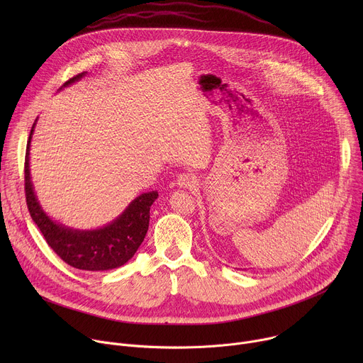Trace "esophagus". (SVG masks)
I'll return each instance as SVG.
<instances>
[{
  "label": "esophagus",
  "mask_w": 363,
  "mask_h": 363,
  "mask_svg": "<svg viewBox=\"0 0 363 363\" xmlns=\"http://www.w3.org/2000/svg\"><path fill=\"white\" fill-rule=\"evenodd\" d=\"M195 182L196 181L191 174H181V175H178V179H177V184L181 188H192L195 185Z\"/></svg>",
  "instance_id": "obj_1"
}]
</instances>
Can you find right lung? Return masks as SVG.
Instances as JSON below:
<instances>
[{
    "mask_svg": "<svg viewBox=\"0 0 363 363\" xmlns=\"http://www.w3.org/2000/svg\"><path fill=\"white\" fill-rule=\"evenodd\" d=\"M86 74L87 72L74 76L60 89L79 82ZM35 125L37 119L31 128L26 152V198L30 216L47 244L63 262L79 270L106 272L126 264L135 255L147 233L150 205L158 198V191L140 194L126 206L121 216L99 228L79 230L53 220L43 210L31 181L30 149Z\"/></svg>",
    "mask_w": 363,
    "mask_h": 363,
    "instance_id": "add662e5",
    "label": "right lung"
}]
</instances>
